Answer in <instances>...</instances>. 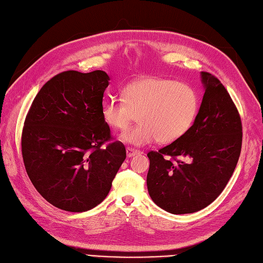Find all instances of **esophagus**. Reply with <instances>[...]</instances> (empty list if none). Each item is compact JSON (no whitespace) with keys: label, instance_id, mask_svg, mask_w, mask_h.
<instances>
[{"label":"esophagus","instance_id":"esophagus-1","mask_svg":"<svg viewBox=\"0 0 263 263\" xmlns=\"http://www.w3.org/2000/svg\"><path fill=\"white\" fill-rule=\"evenodd\" d=\"M126 152H127V158H132V157H135L138 153H141L137 149H134L132 147H127L126 148Z\"/></svg>","mask_w":263,"mask_h":263}]
</instances>
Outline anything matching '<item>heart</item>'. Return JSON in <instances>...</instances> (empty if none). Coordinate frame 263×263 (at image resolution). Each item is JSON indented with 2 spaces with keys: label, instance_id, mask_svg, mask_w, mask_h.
Instances as JSON below:
<instances>
[{
  "label": "heart",
  "instance_id": "1",
  "mask_svg": "<svg viewBox=\"0 0 263 263\" xmlns=\"http://www.w3.org/2000/svg\"><path fill=\"white\" fill-rule=\"evenodd\" d=\"M122 98L104 100L101 115L116 130H125L138 115L141 122L121 137L135 146L159 139L174 142L184 136L194 124L200 105L199 95L191 85L157 77L133 80L122 90Z\"/></svg>",
  "mask_w": 263,
  "mask_h": 263
}]
</instances>
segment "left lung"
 Masks as SVG:
<instances>
[{"label": "left lung", "mask_w": 263, "mask_h": 263, "mask_svg": "<svg viewBox=\"0 0 263 263\" xmlns=\"http://www.w3.org/2000/svg\"><path fill=\"white\" fill-rule=\"evenodd\" d=\"M201 76L205 92L191 129L147 153L149 196L174 214L200 211L216 200L236 168L242 148V120L236 105L217 77L206 71Z\"/></svg>", "instance_id": "8db88e82"}]
</instances>
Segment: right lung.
<instances>
[{
	"label": "right lung",
	"mask_w": 263,
	"mask_h": 263,
	"mask_svg": "<svg viewBox=\"0 0 263 263\" xmlns=\"http://www.w3.org/2000/svg\"><path fill=\"white\" fill-rule=\"evenodd\" d=\"M109 76L95 70L55 74L37 93L26 116L21 152L29 179L61 210H90L109 194L126 159L101 115Z\"/></svg>",
	"instance_id": "right-lung-1"
}]
</instances>
